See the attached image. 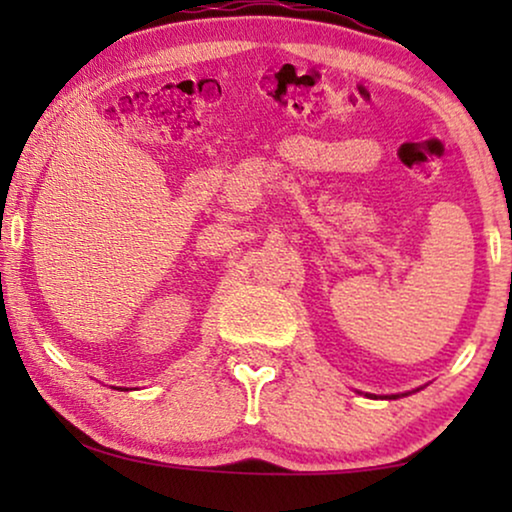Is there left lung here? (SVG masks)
<instances>
[{"mask_svg":"<svg viewBox=\"0 0 512 512\" xmlns=\"http://www.w3.org/2000/svg\"><path fill=\"white\" fill-rule=\"evenodd\" d=\"M394 398H396V396H394Z\"/></svg>","mask_w":512,"mask_h":512,"instance_id":"8db88e82","label":"left lung"}]
</instances>
